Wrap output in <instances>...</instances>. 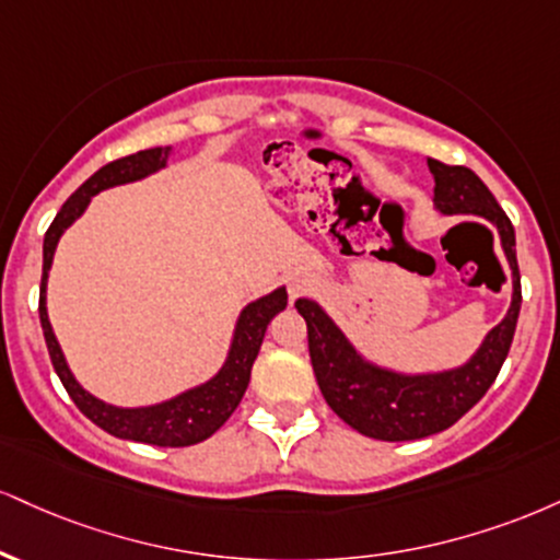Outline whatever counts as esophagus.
I'll list each match as a JSON object with an SVG mask.
<instances>
[{
    "mask_svg": "<svg viewBox=\"0 0 560 560\" xmlns=\"http://www.w3.org/2000/svg\"><path fill=\"white\" fill-rule=\"evenodd\" d=\"M315 287V276L310 271H298L289 279V298H300V294H305L307 289Z\"/></svg>",
    "mask_w": 560,
    "mask_h": 560,
    "instance_id": "34e87169",
    "label": "esophagus"
}]
</instances>
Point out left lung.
Wrapping results in <instances>:
<instances>
[{
	"label": "left lung",
	"mask_w": 560,
	"mask_h": 560,
	"mask_svg": "<svg viewBox=\"0 0 560 560\" xmlns=\"http://www.w3.org/2000/svg\"><path fill=\"white\" fill-rule=\"evenodd\" d=\"M435 179L433 206L441 213L477 215L495 226L511 268V307L477 352L459 368L438 373H401L378 365L354 349L318 302L300 298L298 313L307 323V347L323 399L349 428L378 441H415L454 425L493 386L506 360L522 307V279L516 266V234L493 192L467 166L428 159Z\"/></svg>",
	"instance_id": "8db88e82"
}]
</instances>
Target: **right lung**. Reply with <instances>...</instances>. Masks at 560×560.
Returning <instances> with one entry per match:
<instances>
[{
	"mask_svg": "<svg viewBox=\"0 0 560 560\" xmlns=\"http://www.w3.org/2000/svg\"><path fill=\"white\" fill-rule=\"evenodd\" d=\"M172 156V145L164 148H148L138 151L132 156L117 159L112 164L101 166V170L88 177L75 192L67 198V203L59 208L57 219L51 221L49 232L44 237V276H42V298H38V315H42V328L46 347H49L51 365L57 370L59 381L70 394V399L78 404V409L88 420L96 422L106 433L125 438V441L151 443V446H192V443L206 441L232 417L237 404L245 396L247 383H250V370L255 357L260 352L262 336H266L268 323L273 315H279L287 307V287L273 289L271 294L253 300L250 305L242 307L237 323H234L232 345H229L226 360L213 378H208L200 386H192L172 399L148 404V407H114V404L101 401L98 396L88 394L72 375L67 365L62 347H59L57 336L46 313V281H49L54 250H57L59 237L65 234L67 226H72L83 215L91 203L93 195L109 187L127 185V182L145 179L148 174H156L164 170L166 161Z\"/></svg>",
	"mask_w": 560,
	"mask_h": 560,
	"instance_id": "obj_1",
	"label": "right lung"
}]
</instances>
